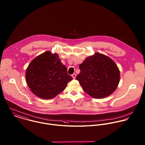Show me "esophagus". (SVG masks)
<instances>
[{"label": "esophagus", "instance_id": "1", "mask_svg": "<svg viewBox=\"0 0 145 145\" xmlns=\"http://www.w3.org/2000/svg\"><path fill=\"white\" fill-rule=\"evenodd\" d=\"M72 77H73V79H75L76 77V73H73L72 75Z\"/></svg>", "mask_w": 145, "mask_h": 145}]
</instances>
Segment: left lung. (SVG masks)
Wrapping results in <instances>:
<instances>
[{
  "label": "left lung",
  "instance_id": "obj_1",
  "mask_svg": "<svg viewBox=\"0 0 145 145\" xmlns=\"http://www.w3.org/2000/svg\"><path fill=\"white\" fill-rule=\"evenodd\" d=\"M76 76L83 89L92 97L101 99L111 95L120 80V72L113 60L100 53H95L79 65Z\"/></svg>",
  "mask_w": 145,
  "mask_h": 145
}]
</instances>
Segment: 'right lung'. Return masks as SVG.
Wrapping results in <instances>:
<instances>
[{"mask_svg": "<svg viewBox=\"0 0 145 145\" xmlns=\"http://www.w3.org/2000/svg\"><path fill=\"white\" fill-rule=\"evenodd\" d=\"M26 79L33 93L43 99H50L61 93L73 78L58 54L46 52L30 63Z\"/></svg>", "mask_w": 145, "mask_h": 145, "instance_id": "add662e5", "label": "right lung"}]
</instances>
